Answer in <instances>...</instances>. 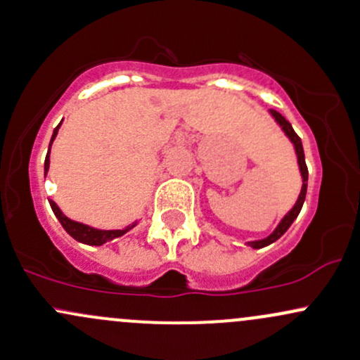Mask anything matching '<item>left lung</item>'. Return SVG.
Instances as JSON below:
<instances>
[{
    "mask_svg": "<svg viewBox=\"0 0 360 360\" xmlns=\"http://www.w3.org/2000/svg\"><path fill=\"white\" fill-rule=\"evenodd\" d=\"M269 115H271V118L276 122V125L280 127L281 132L287 135V139L290 142H292L293 149H295V156H297V165H299V172H300V179H302V187H300V194L297 197L295 204L292 206V210H290L287 214L283 216V218L280 219V223H278L276 228L271 231V233L268 235V237L264 238H259V240H250L247 242V245L252 247V249H262V247L266 245H271L273 242H276L278 238L281 237V235L285 233V231L288 230L290 225H292L293 221L297 219V216H299L300 210H302L304 206V200H305V194H307V179H309V172H307V166H305V156H304V148H302V141H300L299 135L295 134V130L292 129V125L281 117L278 111L274 110H269Z\"/></svg>",
    "mask_w": 360,
    "mask_h": 360,
    "instance_id": "8db88e82",
    "label": "left lung"
}]
</instances>
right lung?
Listing matches in <instances>:
<instances>
[{
  "mask_svg": "<svg viewBox=\"0 0 360 360\" xmlns=\"http://www.w3.org/2000/svg\"><path fill=\"white\" fill-rule=\"evenodd\" d=\"M60 127H61V122H60V125H58L56 129L53 130L51 142H49V150H48V154H46V161H44V175H46V173H48V169H49V153H51L53 141H55V139H56ZM49 206H51L53 212H55L58 221H60L61 226L65 228V231H67V233L70 235V237L75 238L77 242L86 243V245L99 247V245H103V243L115 240V238L122 237V235H125L127 231L132 230L134 226H137V223H139V221L130 223L129 226L122 228V230H99V228L84 225V223H80V221H73V219H70V218H68V216L63 214V211H61L60 207H58V204L55 202V200L49 199Z\"/></svg>",
  "mask_w": 360,
  "mask_h": 360,
  "instance_id": "1",
  "label": "right lung"
}]
</instances>
